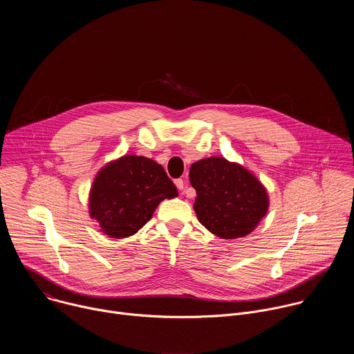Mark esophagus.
I'll return each mask as SVG.
<instances>
[{
    "label": "esophagus",
    "instance_id": "esophagus-1",
    "mask_svg": "<svg viewBox=\"0 0 354 354\" xmlns=\"http://www.w3.org/2000/svg\"><path fill=\"white\" fill-rule=\"evenodd\" d=\"M175 185H176V187H178L180 192H183V189H185V182H183V179H176V180H175Z\"/></svg>",
    "mask_w": 354,
    "mask_h": 354
}]
</instances>
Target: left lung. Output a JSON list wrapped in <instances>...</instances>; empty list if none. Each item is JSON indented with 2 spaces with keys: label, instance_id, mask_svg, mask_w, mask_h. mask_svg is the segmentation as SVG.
I'll list each match as a JSON object with an SVG mask.
<instances>
[{
  "label": "left lung",
  "instance_id": "8db88e82",
  "mask_svg": "<svg viewBox=\"0 0 354 354\" xmlns=\"http://www.w3.org/2000/svg\"><path fill=\"white\" fill-rule=\"evenodd\" d=\"M189 180L197 194L193 209L198 221L223 239L250 234L268 213L269 197L261 180L223 157L194 162Z\"/></svg>",
  "mask_w": 354,
  "mask_h": 354
}]
</instances>
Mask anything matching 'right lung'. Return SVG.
<instances>
[{
    "label": "right lung",
    "mask_w": 354,
    "mask_h": 354,
    "mask_svg": "<svg viewBox=\"0 0 354 354\" xmlns=\"http://www.w3.org/2000/svg\"><path fill=\"white\" fill-rule=\"evenodd\" d=\"M178 196L165 169L141 156H124L97 172L89 193V216L111 238L136 234L164 198Z\"/></svg>",
    "instance_id": "obj_1"
}]
</instances>
